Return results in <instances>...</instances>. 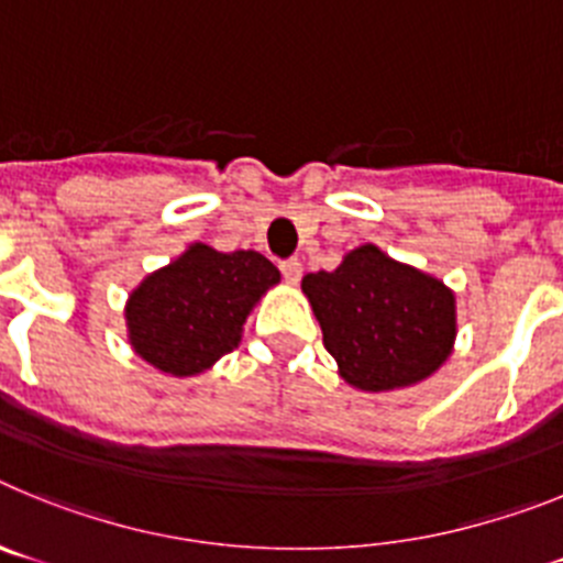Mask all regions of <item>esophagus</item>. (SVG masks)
<instances>
[{
	"mask_svg": "<svg viewBox=\"0 0 563 563\" xmlns=\"http://www.w3.org/2000/svg\"><path fill=\"white\" fill-rule=\"evenodd\" d=\"M301 271H305V267H301L298 258H285V262H282V273H285V278L290 285H296L298 278H301Z\"/></svg>",
	"mask_w": 563,
	"mask_h": 563,
	"instance_id": "esophagus-1",
	"label": "esophagus"
}]
</instances>
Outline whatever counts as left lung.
<instances>
[{"instance_id": "obj_1", "label": "left lung", "mask_w": 563, "mask_h": 563, "mask_svg": "<svg viewBox=\"0 0 563 563\" xmlns=\"http://www.w3.org/2000/svg\"><path fill=\"white\" fill-rule=\"evenodd\" d=\"M301 287L327 352L357 389L411 386L449 357L456 335L454 292L375 245L352 251L332 273H307Z\"/></svg>"}]
</instances>
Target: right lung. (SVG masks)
<instances>
[{
    "mask_svg": "<svg viewBox=\"0 0 563 563\" xmlns=\"http://www.w3.org/2000/svg\"><path fill=\"white\" fill-rule=\"evenodd\" d=\"M276 282V265L256 251L188 247L129 296L134 352L168 375H197L233 352L251 307Z\"/></svg>",
    "mask_w": 563,
    "mask_h": 563,
    "instance_id": "right-lung-1",
    "label": "right lung"
}]
</instances>
